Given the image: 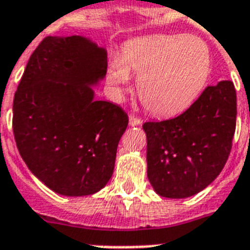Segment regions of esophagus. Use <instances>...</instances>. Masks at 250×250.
Masks as SVG:
<instances>
[{
    "label": "esophagus",
    "instance_id": "1",
    "mask_svg": "<svg viewBox=\"0 0 250 250\" xmlns=\"http://www.w3.org/2000/svg\"><path fill=\"white\" fill-rule=\"evenodd\" d=\"M141 123V119L135 117V115H129V125L135 127V125H139Z\"/></svg>",
    "mask_w": 250,
    "mask_h": 250
}]
</instances>
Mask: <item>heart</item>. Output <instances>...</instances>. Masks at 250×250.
Wrapping results in <instances>:
<instances>
[{"label": "heart", "mask_w": 250, "mask_h": 250, "mask_svg": "<svg viewBox=\"0 0 250 250\" xmlns=\"http://www.w3.org/2000/svg\"><path fill=\"white\" fill-rule=\"evenodd\" d=\"M210 72L209 48L194 36H150L137 38L107 69L115 90L137 76V93L146 110L169 117L198 99Z\"/></svg>", "instance_id": "1"}]
</instances>
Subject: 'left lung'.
I'll return each instance as SVG.
<instances>
[{"label": "left lung", "instance_id": "8db88e82", "mask_svg": "<svg viewBox=\"0 0 250 250\" xmlns=\"http://www.w3.org/2000/svg\"><path fill=\"white\" fill-rule=\"evenodd\" d=\"M236 125L231 81L208 86L176 118L146 122L147 178L157 194L184 199L212 184L230 155Z\"/></svg>", "mask_w": 250, "mask_h": 250}]
</instances>
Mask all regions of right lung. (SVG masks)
Returning <instances> with one entry per match:
<instances>
[{
	"mask_svg": "<svg viewBox=\"0 0 250 250\" xmlns=\"http://www.w3.org/2000/svg\"><path fill=\"white\" fill-rule=\"evenodd\" d=\"M106 69V50L90 40L46 37L15 92L18 150L30 172L60 195L95 194L114 171L128 117L118 105L95 100L92 86Z\"/></svg>",
	"mask_w": 250,
	"mask_h": 250,
	"instance_id": "right-lung-1",
	"label": "right lung"
}]
</instances>
